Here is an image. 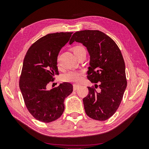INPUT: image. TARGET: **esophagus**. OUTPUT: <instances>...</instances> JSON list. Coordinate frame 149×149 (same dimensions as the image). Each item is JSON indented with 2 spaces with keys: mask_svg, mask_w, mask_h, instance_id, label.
<instances>
[{
  "mask_svg": "<svg viewBox=\"0 0 149 149\" xmlns=\"http://www.w3.org/2000/svg\"><path fill=\"white\" fill-rule=\"evenodd\" d=\"M79 88V85L76 84H73V90H74V91H76V90H77Z\"/></svg>",
  "mask_w": 149,
  "mask_h": 149,
  "instance_id": "1",
  "label": "esophagus"
}]
</instances>
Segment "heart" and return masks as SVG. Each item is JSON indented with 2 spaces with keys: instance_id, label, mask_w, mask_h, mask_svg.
<instances>
[{
  "instance_id": "1",
  "label": "heart",
  "mask_w": 149,
  "mask_h": 149,
  "mask_svg": "<svg viewBox=\"0 0 149 149\" xmlns=\"http://www.w3.org/2000/svg\"><path fill=\"white\" fill-rule=\"evenodd\" d=\"M74 55H78L79 53L83 51H85L84 48L82 46L77 45L74 47L72 48ZM83 78V73L79 71H69L64 74L63 79L65 81L68 82H73V83H78L81 81Z\"/></svg>"
}]
</instances>
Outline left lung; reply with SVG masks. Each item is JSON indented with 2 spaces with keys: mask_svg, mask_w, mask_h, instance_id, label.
<instances>
[{
  "mask_svg": "<svg viewBox=\"0 0 149 149\" xmlns=\"http://www.w3.org/2000/svg\"><path fill=\"white\" fill-rule=\"evenodd\" d=\"M74 42L82 43L89 54L88 79L93 83L100 82V93L88 87L89 94L83 100L86 114L93 119L106 120L118 109L127 87L123 56L114 40L101 31H76L70 45Z\"/></svg>",
  "mask_w": 149,
  "mask_h": 149,
  "instance_id": "left-lung-1",
  "label": "left lung"
}]
</instances>
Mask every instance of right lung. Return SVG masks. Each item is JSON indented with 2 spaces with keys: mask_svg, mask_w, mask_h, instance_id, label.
<instances>
[{
  "mask_svg": "<svg viewBox=\"0 0 149 149\" xmlns=\"http://www.w3.org/2000/svg\"><path fill=\"white\" fill-rule=\"evenodd\" d=\"M73 32L49 33L36 41L24 58L19 86L26 108L36 119L51 123L65 109V98L73 92V85L64 82L48 89V84L59 73L57 58Z\"/></svg>",
  "mask_w": 149,
  "mask_h": 149,
  "instance_id": "1",
  "label": "right lung"
}]
</instances>
